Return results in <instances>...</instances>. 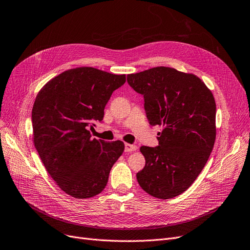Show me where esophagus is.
Returning <instances> with one entry per match:
<instances>
[{"label":"esophagus","instance_id":"1","mask_svg":"<svg viewBox=\"0 0 250 250\" xmlns=\"http://www.w3.org/2000/svg\"><path fill=\"white\" fill-rule=\"evenodd\" d=\"M137 146L135 145H130V144H125V152H133L136 151Z\"/></svg>","mask_w":250,"mask_h":250}]
</instances>
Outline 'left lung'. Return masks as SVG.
Returning <instances> with one entry per match:
<instances>
[{
    "label": "left lung",
    "instance_id": "left-lung-1",
    "mask_svg": "<svg viewBox=\"0 0 250 250\" xmlns=\"http://www.w3.org/2000/svg\"><path fill=\"white\" fill-rule=\"evenodd\" d=\"M144 95L146 118L163 129L156 147L142 146L146 165L136 173L143 189L159 199L184 193L204 168L214 146L216 105L201 79L157 66L127 76Z\"/></svg>",
    "mask_w": 250,
    "mask_h": 250
}]
</instances>
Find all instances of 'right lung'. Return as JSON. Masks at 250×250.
<instances>
[{
  "label": "right lung",
  "instance_id": "add662e5",
  "mask_svg": "<svg viewBox=\"0 0 250 250\" xmlns=\"http://www.w3.org/2000/svg\"><path fill=\"white\" fill-rule=\"evenodd\" d=\"M126 82L125 75L82 66L51 79L33 106L34 144L57 186L77 199L104 191L124 143L92 138L88 128L103 121L112 93Z\"/></svg>",
  "mask_w": 250,
  "mask_h": 250
}]
</instances>
